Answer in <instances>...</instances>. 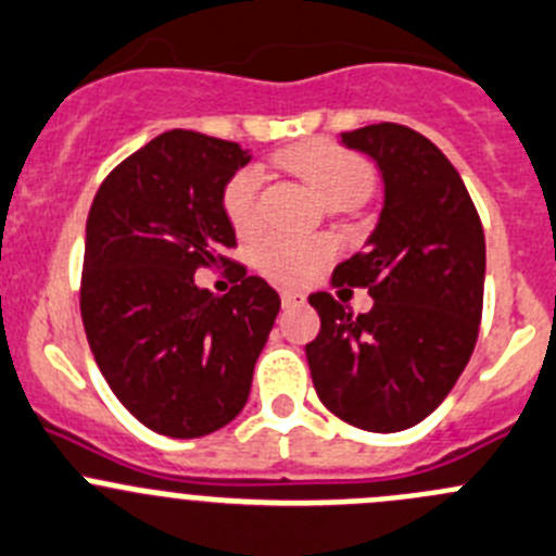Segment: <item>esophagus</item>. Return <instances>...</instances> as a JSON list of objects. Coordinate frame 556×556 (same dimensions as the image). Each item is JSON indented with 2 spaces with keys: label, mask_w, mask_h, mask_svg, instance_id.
I'll return each instance as SVG.
<instances>
[{
  "label": "esophagus",
  "mask_w": 556,
  "mask_h": 556,
  "mask_svg": "<svg viewBox=\"0 0 556 556\" xmlns=\"http://www.w3.org/2000/svg\"><path fill=\"white\" fill-rule=\"evenodd\" d=\"M281 303L287 305H303L305 303V294L303 292H292V289H283L281 292Z\"/></svg>",
  "instance_id": "34e87169"
}]
</instances>
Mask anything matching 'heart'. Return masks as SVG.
<instances>
[{
	"instance_id": "heart-1",
	"label": "heart",
	"mask_w": 556,
	"mask_h": 556,
	"mask_svg": "<svg viewBox=\"0 0 556 556\" xmlns=\"http://www.w3.org/2000/svg\"><path fill=\"white\" fill-rule=\"evenodd\" d=\"M278 166L303 179L321 202L349 199L357 202L371 185V168L363 157L332 141H308L275 157ZM258 193L262 172L256 166L240 168L224 188V213L237 235H253L258 229ZM332 256V245L321 237H283L273 235L258 242L256 267L269 281L298 287L314 278L321 264Z\"/></svg>"
}]
</instances>
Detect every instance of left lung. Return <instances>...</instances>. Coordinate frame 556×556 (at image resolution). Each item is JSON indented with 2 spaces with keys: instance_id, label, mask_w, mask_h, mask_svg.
<instances>
[{
  "instance_id": "8db88e82",
  "label": "left lung",
  "mask_w": 556,
  "mask_h": 556,
  "mask_svg": "<svg viewBox=\"0 0 556 556\" xmlns=\"http://www.w3.org/2000/svg\"><path fill=\"white\" fill-rule=\"evenodd\" d=\"M341 141L377 163L384 202L363 251L332 281L368 287L374 308L352 316L314 292L321 330L305 354L332 415L393 433L431 415L467 368L483 314L485 237L467 185L426 136L379 123Z\"/></svg>"
}]
</instances>
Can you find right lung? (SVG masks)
Listing matches in <instances>:
<instances>
[{"label":"right lung","mask_w":556,"mask_h":556,"mask_svg":"<svg viewBox=\"0 0 556 556\" xmlns=\"http://www.w3.org/2000/svg\"><path fill=\"white\" fill-rule=\"evenodd\" d=\"M251 152L166 130L123 161L94 195L84 237L81 319L100 374L157 433L195 440L235 420L281 298L258 275L218 298L195 269L231 264L224 188ZM240 267V264H235Z\"/></svg>","instance_id":"obj_1"}]
</instances>
